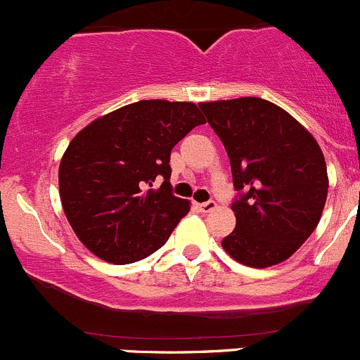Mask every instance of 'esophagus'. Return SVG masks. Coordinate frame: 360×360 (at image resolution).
Segmentation results:
<instances>
[{"mask_svg":"<svg viewBox=\"0 0 360 360\" xmlns=\"http://www.w3.org/2000/svg\"><path fill=\"white\" fill-rule=\"evenodd\" d=\"M199 206V210L202 211V213H210V211H213L214 207H217V202L214 201H206V202H201V205H198Z\"/></svg>","mask_w":360,"mask_h":360,"instance_id":"obj_1","label":"esophagus"}]
</instances>
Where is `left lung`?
Listing matches in <instances>:
<instances>
[{"label": "left lung", "mask_w": 360, "mask_h": 360, "mask_svg": "<svg viewBox=\"0 0 360 360\" xmlns=\"http://www.w3.org/2000/svg\"><path fill=\"white\" fill-rule=\"evenodd\" d=\"M220 136L239 198L236 229L221 240L243 265L265 269L288 260L316 231L328 198L324 154L309 129L258 97L201 102Z\"/></svg>", "instance_id": "left-lung-1"}]
</instances>
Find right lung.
<instances>
[{"label":"right lung","mask_w":360,"mask_h":360,"mask_svg":"<svg viewBox=\"0 0 360 360\" xmlns=\"http://www.w3.org/2000/svg\"><path fill=\"white\" fill-rule=\"evenodd\" d=\"M192 102L140 100L84 126L62 155L58 191L77 239L102 260L139 262L168 240L191 210L172 194V149L199 124ZM165 181L150 189L155 178Z\"/></svg>","instance_id":"obj_1"}]
</instances>
